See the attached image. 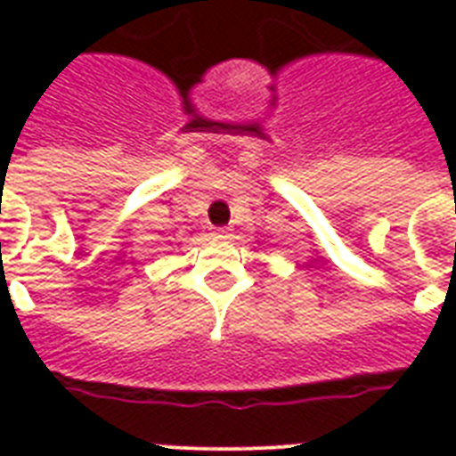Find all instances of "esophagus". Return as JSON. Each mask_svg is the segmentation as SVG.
Returning a JSON list of instances; mask_svg holds the SVG:
<instances>
[{
  "label": "esophagus",
  "instance_id": "obj_1",
  "mask_svg": "<svg viewBox=\"0 0 456 456\" xmlns=\"http://www.w3.org/2000/svg\"><path fill=\"white\" fill-rule=\"evenodd\" d=\"M215 236H217V239H232V229L217 227V229H215Z\"/></svg>",
  "mask_w": 456,
  "mask_h": 456
}]
</instances>
